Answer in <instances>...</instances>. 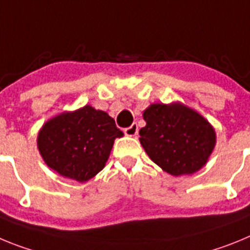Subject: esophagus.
Segmentation results:
<instances>
[{"label": "esophagus", "instance_id": "1", "mask_svg": "<svg viewBox=\"0 0 250 250\" xmlns=\"http://www.w3.org/2000/svg\"><path fill=\"white\" fill-rule=\"evenodd\" d=\"M124 132H125V135L127 136H135L136 134H138V124H132L131 126L124 129Z\"/></svg>", "mask_w": 250, "mask_h": 250}]
</instances>
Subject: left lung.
I'll return each instance as SVG.
<instances>
[{"label":"left lung","instance_id":"1","mask_svg":"<svg viewBox=\"0 0 250 250\" xmlns=\"http://www.w3.org/2000/svg\"><path fill=\"white\" fill-rule=\"evenodd\" d=\"M140 143L149 158L174 176L196 173L215 146V131L195 110L179 103L151 104L143 114Z\"/></svg>","mask_w":250,"mask_h":250}]
</instances>
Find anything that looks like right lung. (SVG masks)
Returning <instances> with one entry per match:
<instances>
[{
  "mask_svg": "<svg viewBox=\"0 0 250 250\" xmlns=\"http://www.w3.org/2000/svg\"><path fill=\"white\" fill-rule=\"evenodd\" d=\"M123 135L105 111L86 105L50 119L40 130L37 146L47 167L83 183L104 169L115 139Z\"/></svg>",
  "mask_w": 250,
  "mask_h": 250,
  "instance_id": "right-lung-1",
  "label": "right lung"
}]
</instances>
